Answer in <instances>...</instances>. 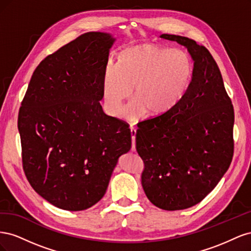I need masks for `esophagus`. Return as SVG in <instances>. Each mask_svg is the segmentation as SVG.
I'll list each match as a JSON object with an SVG mask.
<instances>
[{
	"label": "esophagus",
	"instance_id": "esophagus-1",
	"mask_svg": "<svg viewBox=\"0 0 251 251\" xmlns=\"http://www.w3.org/2000/svg\"><path fill=\"white\" fill-rule=\"evenodd\" d=\"M131 136H132V151H136V130L131 126Z\"/></svg>",
	"mask_w": 251,
	"mask_h": 251
}]
</instances>
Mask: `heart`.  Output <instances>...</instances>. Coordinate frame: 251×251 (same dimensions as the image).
I'll return each mask as SVG.
<instances>
[{
	"label": "heart",
	"instance_id": "1",
	"mask_svg": "<svg viewBox=\"0 0 251 251\" xmlns=\"http://www.w3.org/2000/svg\"><path fill=\"white\" fill-rule=\"evenodd\" d=\"M195 78V63L184 50L154 44H141L119 53L117 65L105 67L102 95L107 112L117 117L123 102L131 94L124 117L132 123L149 113L160 116L184 100Z\"/></svg>",
	"mask_w": 251,
	"mask_h": 251
}]
</instances>
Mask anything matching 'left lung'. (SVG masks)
<instances>
[{
  "label": "left lung",
  "mask_w": 251,
  "mask_h": 251,
  "mask_svg": "<svg viewBox=\"0 0 251 251\" xmlns=\"http://www.w3.org/2000/svg\"><path fill=\"white\" fill-rule=\"evenodd\" d=\"M160 37L187 49L195 78L173 111L138 125L136 150L144 163L141 184L148 199L161 209L180 210L201 202L228 170L234 112L209 51L185 36Z\"/></svg>",
  "instance_id": "left-lung-1"
}]
</instances>
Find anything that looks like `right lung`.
<instances>
[{"label":"right lung","mask_w":251,"mask_h":251,"mask_svg":"<svg viewBox=\"0 0 251 251\" xmlns=\"http://www.w3.org/2000/svg\"><path fill=\"white\" fill-rule=\"evenodd\" d=\"M116 39L88 32L36 67L19 112L23 168L30 185L65 210L93 206L107 191L128 126L104 114L102 78Z\"/></svg>","instance_id":"add662e5"}]
</instances>
